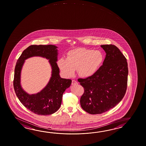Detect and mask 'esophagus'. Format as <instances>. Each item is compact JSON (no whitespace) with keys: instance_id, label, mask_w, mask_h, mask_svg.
<instances>
[{"instance_id":"34e87169","label":"esophagus","mask_w":146,"mask_h":146,"mask_svg":"<svg viewBox=\"0 0 146 146\" xmlns=\"http://www.w3.org/2000/svg\"><path fill=\"white\" fill-rule=\"evenodd\" d=\"M76 84H78V82H76L75 80H72V85L74 86V85H76Z\"/></svg>"}]
</instances>
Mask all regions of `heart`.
I'll return each instance as SVG.
<instances>
[{
  "label": "heart",
  "mask_w": 146,
  "mask_h": 146,
  "mask_svg": "<svg viewBox=\"0 0 146 146\" xmlns=\"http://www.w3.org/2000/svg\"><path fill=\"white\" fill-rule=\"evenodd\" d=\"M103 54L98 50L77 48L68 52L66 58H60L57 65L65 75L70 77L77 69L78 74L87 78L95 74L102 66Z\"/></svg>",
  "instance_id": "heart-1"
}]
</instances>
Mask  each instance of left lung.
<instances>
[{"mask_svg":"<svg viewBox=\"0 0 146 146\" xmlns=\"http://www.w3.org/2000/svg\"><path fill=\"white\" fill-rule=\"evenodd\" d=\"M101 47L106 53L103 65L94 75L78 80L84 90L81 106L91 114L103 113L115 107L125 96L127 88L126 58L114 45Z\"/></svg>","mask_w":146,"mask_h":146,"instance_id":"left-lung-1","label":"left lung"}]
</instances>
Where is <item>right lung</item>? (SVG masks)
Here are the masks:
<instances>
[{
	"instance_id": "1",
	"label": "right lung",
	"mask_w": 146,
	"mask_h": 146,
	"mask_svg": "<svg viewBox=\"0 0 146 146\" xmlns=\"http://www.w3.org/2000/svg\"><path fill=\"white\" fill-rule=\"evenodd\" d=\"M57 48L52 45H31L23 51L15 68L13 85L15 93L25 108L38 115H46L56 112L60 108L63 93L71 84V80L60 76V70L56 63ZM35 56L49 60L52 69V76L46 87L40 93L30 95L21 88L20 72L25 60Z\"/></svg>"
}]
</instances>
